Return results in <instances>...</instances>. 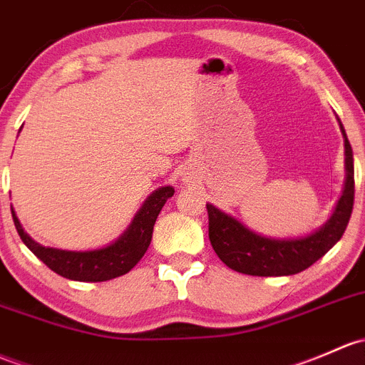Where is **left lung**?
<instances>
[{
    "mask_svg": "<svg viewBox=\"0 0 365 365\" xmlns=\"http://www.w3.org/2000/svg\"><path fill=\"white\" fill-rule=\"evenodd\" d=\"M341 131L344 136V153H346V185L332 217L317 232L297 240L264 237L252 232L236 218L220 212L213 205H206L210 241L218 259L225 266L237 273L252 276L297 274L308 269L341 240L350 222L355 197L354 152L343 125Z\"/></svg>",
    "mask_w": 365,
    "mask_h": 365,
    "instance_id": "8db88e82",
    "label": "left lung"
}]
</instances>
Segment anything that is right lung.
<instances>
[{"label": "right lung", "instance_id": "1", "mask_svg": "<svg viewBox=\"0 0 365 365\" xmlns=\"http://www.w3.org/2000/svg\"><path fill=\"white\" fill-rule=\"evenodd\" d=\"M173 194H175L173 187L157 189L141 206V210L134 217L128 231L110 247L91 252H68L41 247L24 232L14 210H11V217H14L15 229H17L19 236L24 241L26 247L45 266L51 267L53 273L63 276V278L75 279V282H106V279L129 273L136 266L138 260L145 255L152 241L153 224L157 220V215L160 213L164 202Z\"/></svg>", "mask_w": 365, "mask_h": 365}]
</instances>
